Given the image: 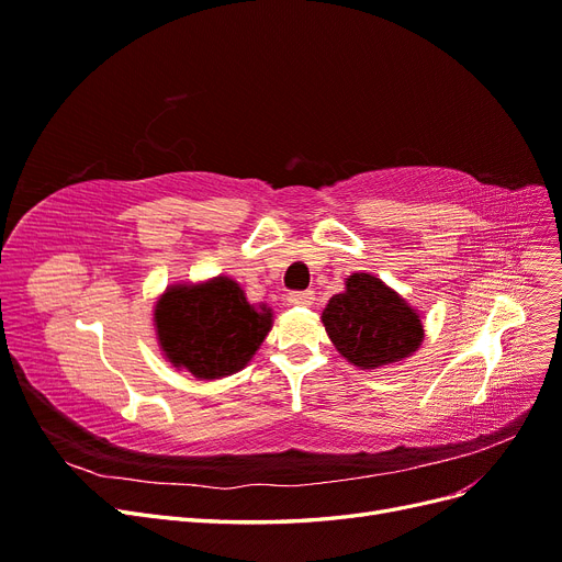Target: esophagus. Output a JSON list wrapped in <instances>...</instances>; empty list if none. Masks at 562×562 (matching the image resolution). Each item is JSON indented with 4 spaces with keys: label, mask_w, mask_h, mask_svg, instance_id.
<instances>
[{
    "label": "esophagus",
    "mask_w": 562,
    "mask_h": 562,
    "mask_svg": "<svg viewBox=\"0 0 562 562\" xmlns=\"http://www.w3.org/2000/svg\"><path fill=\"white\" fill-rule=\"evenodd\" d=\"M288 302L295 304V307H310V304H314V291H293V293H288Z\"/></svg>",
    "instance_id": "34e87169"
}]
</instances>
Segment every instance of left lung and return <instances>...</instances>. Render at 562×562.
Segmentation results:
<instances>
[{"instance_id":"left-lung-1","label":"left lung","mask_w":562,"mask_h":562,"mask_svg":"<svg viewBox=\"0 0 562 562\" xmlns=\"http://www.w3.org/2000/svg\"><path fill=\"white\" fill-rule=\"evenodd\" d=\"M321 318L337 351L363 370L403 361L424 337L415 310L370 274L349 277L347 291L328 300Z\"/></svg>"}]
</instances>
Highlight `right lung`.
<instances>
[{"mask_svg":"<svg viewBox=\"0 0 562 562\" xmlns=\"http://www.w3.org/2000/svg\"><path fill=\"white\" fill-rule=\"evenodd\" d=\"M155 318L166 359L201 380L241 370L271 328V310L252 307L239 283L225 277L168 288Z\"/></svg>","mask_w":562,"mask_h":562,"instance_id":"obj_1","label":"right lung"}]
</instances>
